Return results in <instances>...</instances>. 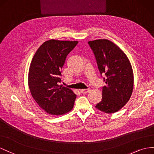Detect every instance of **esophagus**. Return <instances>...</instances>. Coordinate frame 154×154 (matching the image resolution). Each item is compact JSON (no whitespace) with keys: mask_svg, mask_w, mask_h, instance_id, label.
Segmentation results:
<instances>
[{"mask_svg":"<svg viewBox=\"0 0 154 154\" xmlns=\"http://www.w3.org/2000/svg\"><path fill=\"white\" fill-rule=\"evenodd\" d=\"M90 91V89H82V90H80L81 93H82V94H87V93H88Z\"/></svg>","mask_w":154,"mask_h":154,"instance_id":"esophagus-1","label":"esophagus"}]
</instances>
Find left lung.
<instances>
[{
  "instance_id": "left-lung-1",
  "label": "left lung",
  "mask_w": 154,
  "mask_h": 154,
  "mask_svg": "<svg viewBox=\"0 0 154 154\" xmlns=\"http://www.w3.org/2000/svg\"><path fill=\"white\" fill-rule=\"evenodd\" d=\"M100 75H104L102 100L95 108L107 113L121 109L128 101L134 88V73L126 55L112 41L98 39L88 42Z\"/></svg>"
}]
</instances>
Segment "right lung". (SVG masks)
I'll use <instances>...</instances> for the list:
<instances>
[{
    "mask_svg": "<svg viewBox=\"0 0 154 154\" xmlns=\"http://www.w3.org/2000/svg\"><path fill=\"white\" fill-rule=\"evenodd\" d=\"M78 41L51 39L35 54L28 73V86L33 98L44 110L60 116L71 111L77 95L66 87H60L61 69L69 53Z\"/></svg>",
    "mask_w": 154,
    "mask_h": 154,
    "instance_id": "right-lung-1",
    "label": "right lung"
}]
</instances>
